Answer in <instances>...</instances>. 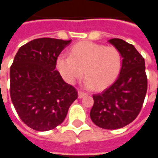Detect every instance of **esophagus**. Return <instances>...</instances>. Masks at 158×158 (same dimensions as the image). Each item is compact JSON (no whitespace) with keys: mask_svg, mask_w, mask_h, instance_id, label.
<instances>
[{"mask_svg":"<svg viewBox=\"0 0 158 158\" xmlns=\"http://www.w3.org/2000/svg\"><path fill=\"white\" fill-rule=\"evenodd\" d=\"M86 96H87V94L82 92V91H79V93H78V96H79V99H81V98H83V97H85Z\"/></svg>","mask_w":158,"mask_h":158,"instance_id":"esophagus-1","label":"esophagus"}]
</instances>
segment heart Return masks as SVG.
Returning a JSON list of instances; mask_svg holds the SVG:
<instances>
[{
	"mask_svg": "<svg viewBox=\"0 0 158 158\" xmlns=\"http://www.w3.org/2000/svg\"><path fill=\"white\" fill-rule=\"evenodd\" d=\"M69 56L60 55L56 69L69 84H73L81 77L84 70L86 88L104 89L118 78L122 68V56L114 46H105L90 41L79 42L73 45Z\"/></svg>",
	"mask_w": 158,
	"mask_h": 158,
	"instance_id": "heart-1",
	"label": "heart"
}]
</instances>
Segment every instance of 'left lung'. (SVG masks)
<instances>
[{"label": "left lung", "mask_w": 158, "mask_h": 158, "mask_svg": "<svg viewBox=\"0 0 158 158\" xmlns=\"http://www.w3.org/2000/svg\"><path fill=\"white\" fill-rule=\"evenodd\" d=\"M108 42L121 53L122 68L112 85L93 96L89 116L100 128L117 129L138 116L147 90V78L145 60L134 45L117 38Z\"/></svg>", "instance_id": "obj_1"}]
</instances>
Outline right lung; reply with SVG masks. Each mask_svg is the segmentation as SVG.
Listing matches in <instances>:
<instances>
[{"instance_id":"right-lung-1","label":"right lung","mask_w":158,"mask_h":158,"mask_svg":"<svg viewBox=\"0 0 158 158\" xmlns=\"http://www.w3.org/2000/svg\"><path fill=\"white\" fill-rule=\"evenodd\" d=\"M70 40L40 38L19 49L10 69V96L20 118L37 131L55 129L78 98L74 87L56 70V59Z\"/></svg>"}]
</instances>
